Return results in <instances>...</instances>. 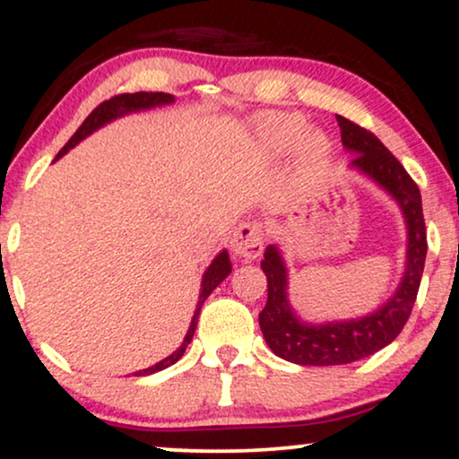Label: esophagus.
<instances>
[{
    "label": "esophagus",
    "mask_w": 459,
    "mask_h": 459,
    "mask_svg": "<svg viewBox=\"0 0 459 459\" xmlns=\"http://www.w3.org/2000/svg\"><path fill=\"white\" fill-rule=\"evenodd\" d=\"M231 250L244 261H253L263 250V228L261 223H240L231 236Z\"/></svg>",
    "instance_id": "obj_1"
}]
</instances>
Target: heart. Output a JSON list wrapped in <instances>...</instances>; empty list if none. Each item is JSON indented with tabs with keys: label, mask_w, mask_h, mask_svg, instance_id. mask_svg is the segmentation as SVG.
I'll return each mask as SVG.
<instances>
[{
	"label": "heart",
	"mask_w": 459,
	"mask_h": 459,
	"mask_svg": "<svg viewBox=\"0 0 459 459\" xmlns=\"http://www.w3.org/2000/svg\"><path fill=\"white\" fill-rule=\"evenodd\" d=\"M263 134L275 150L284 152L297 146L300 167L307 173H317L330 159V137L319 129L307 131V123L299 115H269L263 118Z\"/></svg>",
	"instance_id": "1"
}]
</instances>
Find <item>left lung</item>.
<instances>
[{
  "instance_id": "left-lung-1",
  "label": "left lung",
  "mask_w": 459,
  "mask_h": 459,
  "mask_svg": "<svg viewBox=\"0 0 459 459\" xmlns=\"http://www.w3.org/2000/svg\"><path fill=\"white\" fill-rule=\"evenodd\" d=\"M342 148L353 156L349 171H357L388 194L399 206L407 230L405 269L401 281L385 303L368 316L332 322H307L288 299V267L278 244H269L261 269L267 275V303L259 325L269 349L299 366H342L374 355L391 344L410 317L426 261V225L422 196L403 165L368 129L336 117Z\"/></svg>"
}]
</instances>
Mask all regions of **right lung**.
<instances>
[{
	"label": "right lung",
	"instance_id": "add662e5",
	"mask_svg": "<svg viewBox=\"0 0 459 459\" xmlns=\"http://www.w3.org/2000/svg\"><path fill=\"white\" fill-rule=\"evenodd\" d=\"M175 102V96L171 93H162V91H137V93H123V96H115L110 100H106L98 106L96 110L91 112L90 117L85 118L83 125L74 131V135L71 140L66 142V146L60 150L58 156H56L54 160H58L65 156L68 150H73L77 146L79 142H83L85 137H90L93 131L102 129L104 125H108L112 121H117V118L121 117H127L131 112H142V110H152V108H159V106H169ZM231 273V261H230V255L228 250H221L215 259L211 261V265L206 267V272L203 273V281H200V297H198V305H196V311H194V317L190 322V328H187V334L184 336V342L179 344L178 351H173L171 355L165 357V359L154 363V366H150L146 369H140V372H135V376H148V374H154V372H160V369H165L169 366H173V363H178L181 359V355L186 353L187 344L192 342V336L194 332H196V325H198V316H200V309H203V303L206 299H209V294L215 290V288L221 284V281L228 278Z\"/></svg>",
	"mask_w": 459,
	"mask_h": 459
}]
</instances>
